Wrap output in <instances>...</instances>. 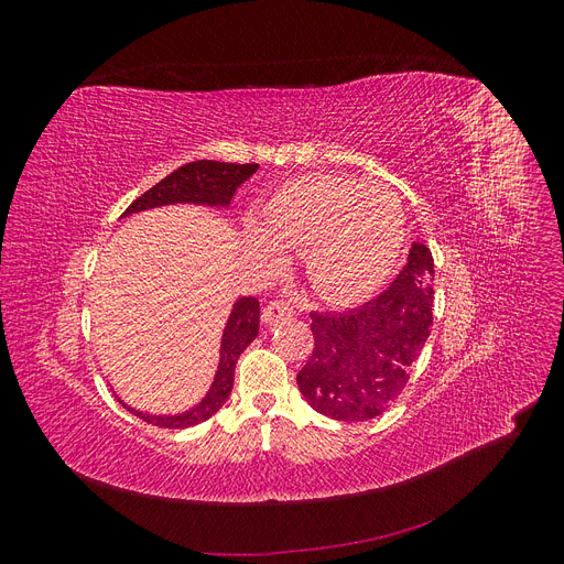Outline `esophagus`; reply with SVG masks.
Returning <instances> with one entry per match:
<instances>
[{"label": "esophagus", "mask_w": 564, "mask_h": 564, "mask_svg": "<svg viewBox=\"0 0 564 564\" xmlns=\"http://www.w3.org/2000/svg\"><path fill=\"white\" fill-rule=\"evenodd\" d=\"M292 315H294V308L284 299H272V301L265 303V308L261 313V319L265 324H275V322L286 319V317H292Z\"/></svg>", "instance_id": "34e87169"}]
</instances>
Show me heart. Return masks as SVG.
I'll return each instance as SVG.
<instances>
[{"instance_id":"heart-1","label":"heart","mask_w":564,"mask_h":564,"mask_svg":"<svg viewBox=\"0 0 564 564\" xmlns=\"http://www.w3.org/2000/svg\"><path fill=\"white\" fill-rule=\"evenodd\" d=\"M249 245L261 256L303 249L305 278L327 301L371 294L404 247V212L395 191L338 174L299 176L261 207Z\"/></svg>"}]
</instances>
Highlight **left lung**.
<instances>
[{
	"instance_id": "1",
	"label": "left lung",
	"mask_w": 564,
	"mask_h": 564,
	"mask_svg": "<svg viewBox=\"0 0 564 564\" xmlns=\"http://www.w3.org/2000/svg\"><path fill=\"white\" fill-rule=\"evenodd\" d=\"M433 253L414 242L388 289L346 313H311L315 346L299 371L301 395L336 421L383 414L409 383L433 327Z\"/></svg>"
}]
</instances>
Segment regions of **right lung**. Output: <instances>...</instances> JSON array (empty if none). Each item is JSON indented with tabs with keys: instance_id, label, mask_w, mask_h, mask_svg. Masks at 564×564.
<instances>
[{
	"instance_id": "obj_1",
	"label": "right lung",
	"mask_w": 564,
	"mask_h": 564,
	"mask_svg": "<svg viewBox=\"0 0 564 564\" xmlns=\"http://www.w3.org/2000/svg\"><path fill=\"white\" fill-rule=\"evenodd\" d=\"M259 164H230V162H214V160H197L178 166L176 172L162 178L158 185H152L148 193L135 197L122 216L145 212L152 207H164V204H178V202H195V204H209V207H226L230 204L237 187H240ZM259 336V299L245 296L235 303L230 319L224 332V344H220V365L216 371L214 386L209 395L204 398L191 412H183L178 416H152L129 409L131 414L143 419L145 423L160 425V429H191L202 421L214 416L224 402L228 400L232 381H235V365L251 340Z\"/></svg>"
}]
</instances>
